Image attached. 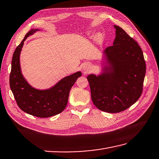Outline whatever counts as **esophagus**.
<instances>
[{
    "instance_id": "esophagus-1",
    "label": "esophagus",
    "mask_w": 159,
    "mask_h": 159,
    "mask_svg": "<svg viewBox=\"0 0 159 159\" xmlns=\"http://www.w3.org/2000/svg\"><path fill=\"white\" fill-rule=\"evenodd\" d=\"M83 70H84V72H89V71L91 70V66H90V65L89 64H84L83 67Z\"/></svg>"
}]
</instances>
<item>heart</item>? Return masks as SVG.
Returning <instances> with one entry per match:
<instances>
[{"instance_id": "heart-1", "label": "heart", "mask_w": 159, "mask_h": 159, "mask_svg": "<svg viewBox=\"0 0 159 159\" xmlns=\"http://www.w3.org/2000/svg\"><path fill=\"white\" fill-rule=\"evenodd\" d=\"M98 39L99 40H101V39H102V35L101 34H98Z\"/></svg>"}]
</instances>
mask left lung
<instances>
[{"mask_svg":"<svg viewBox=\"0 0 159 159\" xmlns=\"http://www.w3.org/2000/svg\"><path fill=\"white\" fill-rule=\"evenodd\" d=\"M113 45L103 51L98 75L87 76L92 102L106 112L117 113L129 108L142 94L146 74L143 52L137 42L114 25Z\"/></svg>","mask_w":159,"mask_h":159,"instance_id":"8db88e82","label":"left lung"}]
</instances>
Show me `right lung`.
Wrapping results in <instances>:
<instances>
[{"mask_svg": "<svg viewBox=\"0 0 159 159\" xmlns=\"http://www.w3.org/2000/svg\"><path fill=\"white\" fill-rule=\"evenodd\" d=\"M40 29H32L15 50L10 74L11 89L20 108L30 115L39 118L51 117L61 113L68 104L72 87L82 73L78 71L65 76L53 86L45 89H39L30 84L22 74L20 54L24 41Z\"/></svg>", "mask_w": 159, "mask_h": 159, "instance_id": "add662e5", "label": "right lung"}]
</instances>
